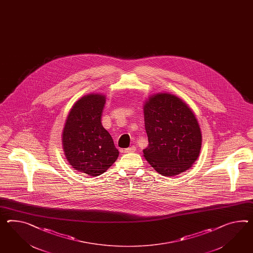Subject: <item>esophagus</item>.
<instances>
[{
	"instance_id": "34e87169",
	"label": "esophagus",
	"mask_w": 253,
	"mask_h": 253,
	"mask_svg": "<svg viewBox=\"0 0 253 253\" xmlns=\"http://www.w3.org/2000/svg\"><path fill=\"white\" fill-rule=\"evenodd\" d=\"M136 147L132 146V147H129V148H127V149H125V153H131V152H135V151H136Z\"/></svg>"
}]
</instances>
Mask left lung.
I'll use <instances>...</instances> for the list:
<instances>
[{
    "label": "left lung",
    "mask_w": 253,
    "mask_h": 253,
    "mask_svg": "<svg viewBox=\"0 0 253 253\" xmlns=\"http://www.w3.org/2000/svg\"><path fill=\"white\" fill-rule=\"evenodd\" d=\"M143 109L149 138L145 159L160 174H181L201 150V129L194 112L180 98L163 92L149 97Z\"/></svg>",
    "instance_id": "1"
}]
</instances>
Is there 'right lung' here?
Instances as JSON below:
<instances>
[{
	"label": "right lung",
	"instance_id": "obj_1",
	"mask_svg": "<svg viewBox=\"0 0 253 253\" xmlns=\"http://www.w3.org/2000/svg\"><path fill=\"white\" fill-rule=\"evenodd\" d=\"M105 96L87 94L78 100L69 113L62 132V146L72 168L99 176L117 161L119 151L101 123Z\"/></svg>",
	"mask_w": 253,
	"mask_h": 253
}]
</instances>
